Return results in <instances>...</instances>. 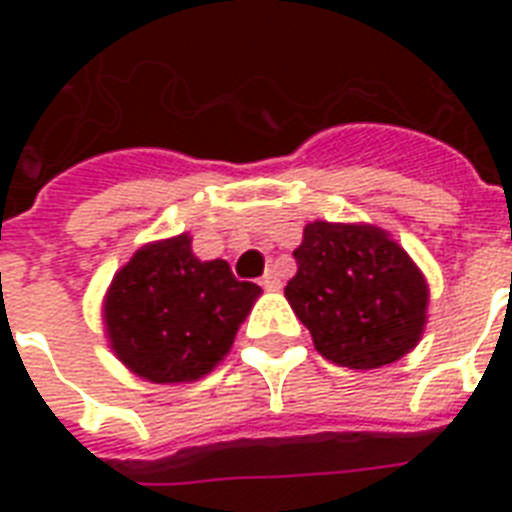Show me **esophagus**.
<instances>
[{
  "instance_id": "34e87169",
  "label": "esophagus",
  "mask_w": 512,
  "mask_h": 512,
  "mask_svg": "<svg viewBox=\"0 0 512 512\" xmlns=\"http://www.w3.org/2000/svg\"><path fill=\"white\" fill-rule=\"evenodd\" d=\"M260 287L263 289H268V292H276V289L281 287V279H279V273L276 271H268L263 276V279H260Z\"/></svg>"
}]
</instances>
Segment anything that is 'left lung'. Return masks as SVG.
I'll use <instances>...</instances> for the list:
<instances>
[{
  "label": "left lung",
  "mask_w": 512,
  "mask_h": 512,
  "mask_svg": "<svg viewBox=\"0 0 512 512\" xmlns=\"http://www.w3.org/2000/svg\"><path fill=\"white\" fill-rule=\"evenodd\" d=\"M284 287L321 356L348 369H380L417 348L428 324V281L388 231L313 220Z\"/></svg>",
  "instance_id": "left-lung-1"
}]
</instances>
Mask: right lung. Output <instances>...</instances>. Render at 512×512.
Returning a JSON list of instances; mask_svg holds the SVG:
<instances>
[{
  "label": "right lung",
  "instance_id": "add662e5",
  "mask_svg": "<svg viewBox=\"0 0 512 512\" xmlns=\"http://www.w3.org/2000/svg\"><path fill=\"white\" fill-rule=\"evenodd\" d=\"M263 289L225 260H199L191 236L151 241L116 271L103 327L116 358L159 385L201 380L233 345Z\"/></svg>",
  "mask_w": 512,
  "mask_h": 512
}]
</instances>
